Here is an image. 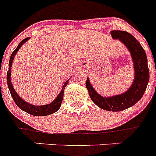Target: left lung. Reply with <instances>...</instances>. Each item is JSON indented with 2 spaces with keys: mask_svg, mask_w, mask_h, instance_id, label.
<instances>
[{
  "mask_svg": "<svg viewBox=\"0 0 156 156\" xmlns=\"http://www.w3.org/2000/svg\"><path fill=\"white\" fill-rule=\"evenodd\" d=\"M111 35L113 39L122 41L131 54L135 70L133 84L124 94L110 98L99 95L90 85L88 78L86 87L92 101L99 108L107 111L119 112L131 107L142 98L149 81V70L145 51L135 37L127 32L120 30H112Z\"/></svg>",
  "mask_w": 156,
  "mask_h": 156,
  "instance_id": "8db88e82",
  "label": "left lung"
}]
</instances>
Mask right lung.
Here are the masks:
<instances>
[{
  "mask_svg": "<svg viewBox=\"0 0 156 156\" xmlns=\"http://www.w3.org/2000/svg\"><path fill=\"white\" fill-rule=\"evenodd\" d=\"M30 39V37H27L25 38L24 40L19 43V45H18L17 48H16V50L12 52V55L10 57V60H9V65H8V73H7V83H8V87L9 88V90H10L11 95H12V98H13L14 101L16 104V105L19 107V108H21L22 110H23L24 112H27V113L30 114L32 115H35V116H44V115H51V114L57 112L58 110L60 108V106H61L62 102L63 99V95H64V89L66 87V86L68 84L69 80L66 81V83H64L62 87V89L61 92L58 94L57 98L55 99L54 101H52L51 103L48 105H41V106H36L33 105L31 104H29L27 101H23L21 98L19 97V95L17 94V93L16 92L15 89L13 88L12 83H11V67H12V62H13V59L16 54L17 53V51H19V49L21 48L22 45L24 44L26 41H27Z\"/></svg>",
  "mask_w": 156,
  "mask_h": 156,
  "instance_id": "obj_1",
  "label": "right lung"
}]
</instances>
